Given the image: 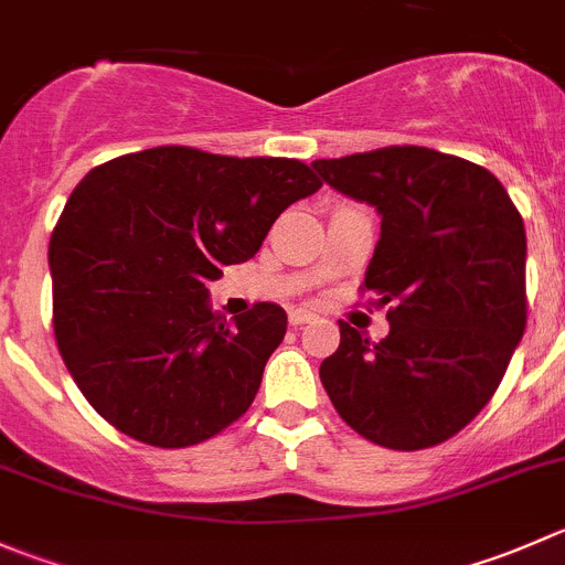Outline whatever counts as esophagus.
<instances>
[{"label":"esophagus","instance_id":"34e87169","mask_svg":"<svg viewBox=\"0 0 565 565\" xmlns=\"http://www.w3.org/2000/svg\"><path fill=\"white\" fill-rule=\"evenodd\" d=\"M315 320V315H311V311H306V309H292L289 311V326H306V322H311Z\"/></svg>","mask_w":565,"mask_h":565}]
</instances>
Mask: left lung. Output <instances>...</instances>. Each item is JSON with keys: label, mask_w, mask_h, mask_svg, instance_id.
I'll list each match as a JSON object with an SVG mask.
<instances>
[{"label": "left lung", "mask_w": 565, "mask_h": 565, "mask_svg": "<svg viewBox=\"0 0 565 565\" xmlns=\"http://www.w3.org/2000/svg\"><path fill=\"white\" fill-rule=\"evenodd\" d=\"M322 182L381 212L361 295L388 306L370 342L339 322L320 364L337 414L388 450H428L494 397L527 326L524 223L483 166L425 146L311 162Z\"/></svg>", "instance_id": "1"}]
</instances>
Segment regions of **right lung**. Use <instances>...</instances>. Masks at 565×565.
Here are the masks:
<instances>
[{"label": "right lung", "mask_w": 565, "mask_h": 565, "mask_svg": "<svg viewBox=\"0 0 565 565\" xmlns=\"http://www.w3.org/2000/svg\"><path fill=\"white\" fill-rule=\"evenodd\" d=\"M322 188L306 162L157 146L96 166L49 243L57 350L87 403L151 447L237 422L287 333V311L212 315L206 281L243 265L276 217Z\"/></svg>", "instance_id": "obj_1"}]
</instances>
